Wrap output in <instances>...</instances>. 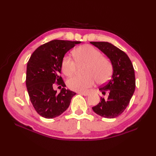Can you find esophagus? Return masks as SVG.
I'll list each match as a JSON object with an SVG mask.
<instances>
[{"mask_svg": "<svg viewBox=\"0 0 156 156\" xmlns=\"http://www.w3.org/2000/svg\"><path fill=\"white\" fill-rule=\"evenodd\" d=\"M78 94H80L81 95H83V96H88V92H78Z\"/></svg>", "mask_w": 156, "mask_h": 156, "instance_id": "34e87169", "label": "esophagus"}]
</instances>
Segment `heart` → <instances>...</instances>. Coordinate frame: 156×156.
I'll return each instance as SVG.
<instances>
[{
    "label": "heart",
    "instance_id": "b5f03b06",
    "mask_svg": "<svg viewBox=\"0 0 156 156\" xmlns=\"http://www.w3.org/2000/svg\"><path fill=\"white\" fill-rule=\"evenodd\" d=\"M74 59L69 56L63 58L61 63L62 71L67 76L75 72L78 65L87 64L84 76H74L67 80L68 87L72 90L83 92L94 84H103L111 77L113 68L110 59L102 56V53L90 45H84L76 48L73 52Z\"/></svg>",
    "mask_w": 156,
    "mask_h": 156
}]
</instances>
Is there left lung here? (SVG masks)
<instances>
[{
	"mask_svg": "<svg viewBox=\"0 0 156 156\" xmlns=\"http://www.w3.org/2000/svg\"><path fill=\"white\" fill-rule=\"evenodd\" d=\"M110 59L113 68L112 78L99 88L102 93L108 92L107 99L101 98V102L92 107L97 115L107 119L120 115L127 108L135 88L134 68L128 55L108 42L91 41Z\"/></svg>",
	"mask_w": 156,
	"mask_h": 156,
	"instance_id": "left-lung-1",
	"label": "left lung"
}]
</instances>
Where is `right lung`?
Instances as JSON below:
<instances>
[{
  "label": "right lung",
  "mask_w": 156,
  "mask_h": 156,
  "mask_svg": "<svg viewBox=\"0 0 156 156\" xmlns=\"http://www.w3.org/2000/svg\"><path fill=\"white\" fill-rule=\"evenodd\" d=\"M81 41L52 40L41 45L33 53L27 62L26 87L35 111L41 117L53 119L68 108L76 92L65 88L59 74L64 55ZM56 83L63 88L59 94L52 86Z\"/></svg>",
  "instance_id": "obj_1"
}]
</instances>
